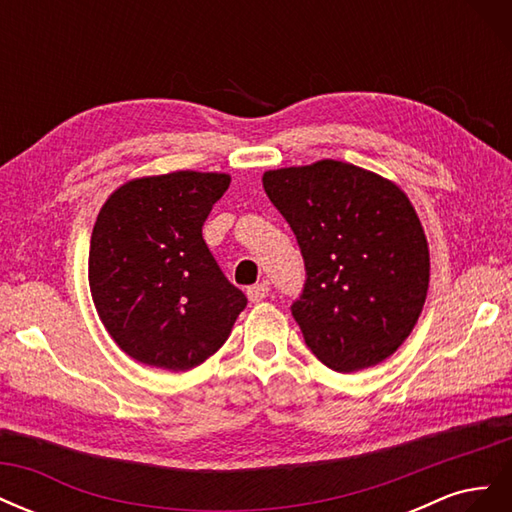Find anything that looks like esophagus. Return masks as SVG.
Here are the masks:
<instances>
[{"mask_svg": "<svg viewBox=\"0 0 512 512\" xmlns=\"http://www.w3.org/2000/svg\"><path fill=\"white\" fill-rule=\"evenodd\" d=\"M269 294V284L267 282H260V284H254L247 288V299H250L252 303H258L262 301Z\"/></svg>", "mask_w": 512, "mask_h": 512, "instance_id": "34e87169", "label": "esophagus"}]
</instances>
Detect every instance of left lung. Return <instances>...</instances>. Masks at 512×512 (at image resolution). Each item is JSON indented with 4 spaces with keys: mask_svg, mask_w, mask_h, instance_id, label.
<instances>
[{
    "mask_svg": "<svg viewBox=\"0 0 512 512\" xmlns=\"http://www.w3.org/2000/svg\"><path fill=\"white\" fill-rule=\"evenodd\" d=\"M262 185L305 262L290 312L307 348L344 374L389 359L414 329L429 286L427 239L408 196L337 160L269 170Z\"/></svg>",
    "mask_w": 512,
    "mask_h": 512,
    "instance_id": "left-lung-1",
    "label": "left lung"
}]
</instances>
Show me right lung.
<instances>
[{
	"label": "right lung",
	"mask_w": 512,
	"mask_h": 512,
	"mask_svg": "<svg viewBox=\"0 0 512 512\" xmlns=\"http://www.w3.org/2000/svg\"><path fill=\"white\" fill-rule=\"evenodd\" d=\"M222 173L179 170L134 179L98 213L89 288L98 316L134 361L188 371L218 352L247 297L228 282L203 239Z\"/></svg>",
	"instance_id": "right-lung-1"
}]
</instances>
